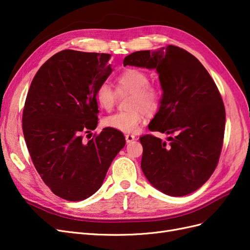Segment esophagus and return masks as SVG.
Segmentation results:
<instances>
[{
	"label": "esophagus",
	"instance_id": "1",
	"mask_svg": "<svg viewBox=\"0 0 250 250\" xmlns=\"http://www.w3.org/2000/svg\"><path fill=\"white\" fill-rule=\"evenodd\" d=\"M125 140H126V143H131L135 140V137L133 134H126L125 135Z\"/></svg>",
	"mask_w": 250,
	"mask_h": 250
}]
</instances>
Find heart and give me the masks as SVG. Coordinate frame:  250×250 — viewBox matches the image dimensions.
Masks as SVG:
<instances>
[{
    "mask_svg": "<svg viewBox=\"0 0 250 250\" xmlns=\"http://www.w3.org/2000/svg\"><path fill=\"white\" fill-rule=\"evenodd\" d=\"M116 90L121 96L130 95L128 111L104 118L102 124L121 132L138 131L147 116H153L161 106L162 90L150 84L149 75L139 69H126L115 79ZM117 93L107 83H101L95 92V99L101 109L109 111L117 102Z\"/></svg>",
    "mask_w": 250,
    "mask_h": 250,
    "instance_id": "1",
    "label": "heart"
}]
</instances>
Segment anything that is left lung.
I'll list each match as a JSON object with an SVG mask.
<instances>
[{
	"mask_svg": "<svg viewBox=\"0 0 250 250\" xmlns=\"http://www.w3.org/2000/svg\"><path fill=\"white\" fill-rule=\"evenodd\" d=\"M123 63L156 70L163 97L149 129L172 135L170 143L140 138L143 173L174 197L198 190L217 167L224 138L225 108L214 80L191 53L171 44L134 52Z\"/></svg>",
	"mask_w": 250,
	"mask_h": 250,
	"instance_id": "8db88e82",
	"label": "left lung"
}]
</instances>
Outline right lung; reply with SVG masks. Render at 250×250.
<instances>
[{
    "label": "right lung",
    "mask_w": 250,
    "mask_h": 250,
    "mask_svg": "<svg viewBox=\"0 0 250 250\" xmlns=\"http://www.w3.org/2000/svg\"><path fill=\"white\" fill-rule=\"evenodd\" d=\"M110 54L63 50L34 76L22 111V132L34 167L58 197L80 201L95 194L125 146L121 131L96 129L95 92L112 72Z\"/></svg>",
    "instance_id": "add662e5"
}]
</instances>
